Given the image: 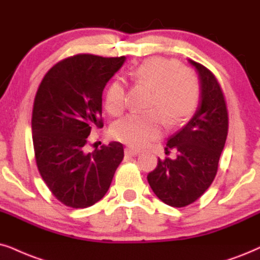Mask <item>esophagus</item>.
<instances>
[{
	"instance_id": "1",
	"label": "esophagus",
	"mask_w": 260,
	"mask_h": 260,
	"mask_svg": "<svg viewBox=\"0 0 260 260\" xmlns=\"http://www.w3.org/2000/svg\"><path fill=\"white\" fill-rule=\"evenodd\" d=\"M124 153H126L127 156H137V154L140 153V151L136 150V149H131V147H127V149H124Z\"/></svg>"
}]
</instances>
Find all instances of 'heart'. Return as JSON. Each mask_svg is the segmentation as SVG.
<instances>
[{
    "label": "heart",
    "instance_id": "1",
    "mask_svg": "<svg viewBox=\"0 0 260 260\" xmlns=\"http://www.w3.org/2000/svg\"><path fill=\"white\" fill-rule=\"evenodd\" d=\"M132 77L152 87L149 113H132L115 122L111 134L116 140L132 147H144L159 138L166 121L176 126L189 119L199 103L200 81L196 72L180 67L176 60L153 56L144 60L132 71ZM106 109L110 115H120L127 104L126 86L115 79L107 87Z\"/></svg>",
    "mask_w": 260,
    "mask_h": 260
}]
</instances>
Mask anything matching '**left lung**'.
Returning <instances> with one entry per match:
<instances>
[{
    "label": "left lung",
    "mask_w": 260,
    "mask_h": 260,
    "mask_svg": "<svg viewBox=\"0 0 260 260\" xmlns=\"http://www.w3.org/2000/svg\"><path fill=\"white\" fill-rule=\"evenodd\" d=\"M198 72L200 103L194 116L169 138L167 151L176 149L175 159H158L147 181L153 193L174 208L199 199L211 185L228 136V110L218 80L203 64L189 60Z\"/></svg>",
    "instance_id": "left-lung-1"
}]
</instances>
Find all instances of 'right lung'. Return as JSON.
<instances>
[{
    "mask_svg": "<svg viewBox=\"0 0 260 260\" xmlns=\"http://www.w3.org/2000/svg\"><path fill=\"white\" fill-rule=\"evenodd\" d=\"M126 57L79 54L44 75L32 110L36 163L45 185L66 206L84 209L106 196L123 159V145L111 141L86 151L93 127L102 128V93Z\"/></svg>",
    "mask_w": 260,
    "mask_h": 260,
    "instance_id": "1",
    "label": "right lung"
}]
</instances>
